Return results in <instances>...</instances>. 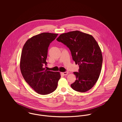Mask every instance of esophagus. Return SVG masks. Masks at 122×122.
<instances>
[{"label": "esophagus", "mask_w": 122, "mask_h": 122, "mask_svg": "<svg viewBox=\"0 0 122 122\" xmlns=\"http://www.w3.org/2000/svg\"><path fill=\"white\" fill-rule=\"evenodd\" d=\"M62 74L63 75H64V76H66V75H67L68 74V72H65L62 73Z\"/></svg>", "instance_id": "34e87169"}]
</instances>
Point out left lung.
<instances>
[{"instance_id": "left-lung-1", "label": "left lung", "mask_w": 122, "mask_h": 122, "mask_svg": "<svg viewBox=\"0 0 122 122\" xmlns=\"http://www.w3.org/2000/svg\"><path fill=\"white\" fill-rule=\"evenodd\" d=\"M56 40L69 48L73 60L79 66V72H74L76 80L71 87L81 92L92 89L98 79L103 59L97 41L92 35L79 30L62 34Z\"/></svg>"}]
</instances>
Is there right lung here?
Masks as SVG:
<instances>
[{
    "label": "right lung",
    "mask_w": 122,
    "mask_h": 122,
    "mask_svg": "<svg viewBox=\"0 0 122 122\" xmlns=\"http://www.w3.org/2000/svg\"><path fill=\"white\" fill-rule=\"evenodd\" d=\"M58 34L48 32L36 35L26 41L20 57V69L25 81L36 92L46 95L57 88L59 72L45 70L48 47Z\"/></svg>",
    "instance_id": "right-lung-1"
}]
</instances>
